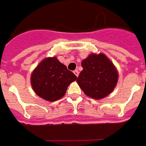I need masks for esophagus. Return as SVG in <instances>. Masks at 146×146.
I'll return each instance as SVG.
<instances>
[{"label": "esophagus", "instance_id": "34e87169", "mask_svg": "<svg viewBox=\"0 0 146 146\" xmlns=\"http://www.w3.org/2000/svg\"><path fill=\"white\" fill-rule=\"evenodd\" d=\"M74 74H75V75H76L77 77H78V76H79V71H78V70H75V71H74Z\"/></svg>", "mask_w": 146, "mask_h": 146}]
</instances>
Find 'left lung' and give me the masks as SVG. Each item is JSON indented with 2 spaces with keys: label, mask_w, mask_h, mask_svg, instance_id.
<instances>
[{
  "label": "left lung",
  "mask_w": 146,
  "mask_h": 146,
  "mask_svg": "<svg viewBox=\"0 0 146 146\" xmlns=\"http://www.w3.org/2000/svg\"><path fill=\"white\" fill-rule=\"evenodd\" d=\"M82 67L83 71L76 82L85 94L94 99H101L113 91L118 74L113 63L104 54H90L82 61Z\"/></svg>",
  "instance_id": "obj_1"
}]
</instances>
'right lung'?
Wrapping results in <instances>:
<instances>
[{"label":"right lung","instance_id":"add662e5","mask_svg":"<svg viewBox=\"0 0 146 146\" xmlns=\"http://www.w3.org/2000/svg\"><path fill=\"white\" fill-rule=\"evenodd\" d=\"M76 79V75L56 57H49L42 60L33 71L31 84L38 96L54 102L66 94L70 83Z\"/></svg>","mask_w":146,"mask_h":146}]
</instances>
